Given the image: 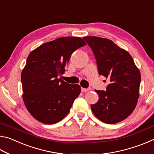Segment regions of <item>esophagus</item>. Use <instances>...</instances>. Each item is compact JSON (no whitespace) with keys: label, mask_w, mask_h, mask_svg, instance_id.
Returning <instances> with one entry per match:
<instances>
[{"label":"esophagus","mask_w":154,"mask_h":154,"mask_svg":"<svg viewBox=\"0 0 154 154\" xmlns=\"http://www.w3.org/2000/svg\"><path fill=\"white\" fill-rule=\"evenodd\" d=\"M90 89H89V88H88V89H85V88H82V92H88V91H89Z\"/></svg>","instance_id":"1"}]
</instances>
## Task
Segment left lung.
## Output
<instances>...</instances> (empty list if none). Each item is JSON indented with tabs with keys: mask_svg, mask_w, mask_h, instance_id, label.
I'll list each match as a JSON object with an SVG mask.
<instances>
[{
	"mask_svg": "<svg viewBox=\"0 0 154 154\" xmlns=\"http://www.w3.org/2000/svg\"><path fill=\"white\" fill-rule=\"evenodd\" d=\"M97 62L99 75L110 80L106 91L95 90L98 101L91 109L98 119L116 124L134 110L139 97L140 73L130 54L107 38L83 37Z\"/></svg>",
	"mask_w": 154,
	"mask_h": 154,
	"instance_id": "left-lung-1",
	"label": "left lung"
}]
</instances>
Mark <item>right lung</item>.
Returning a JSON list of instances; mask_svg holds the SVG:
<instances>
[{
	"label": "right lung",
	"mask_w": 154,
	"mask_h": 154,
	"mask_svg": "<svg viewBox=\"0 0 154 154\" xmlns=\"http://www.w3.org/2000/svg\"><path fill=\"white\" fill-rule=\"evenodd\" d=\"M86 45L77 36L61 37L43 44L28 55L21 74L23 100L34 118L45 124L61 121L69 113L81 87L59 77L72 52Z\"/></svg>",
	"instance_id": "add662e5"
}]
</instances>
